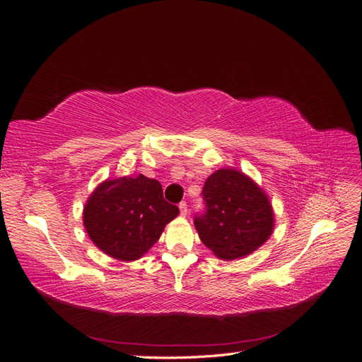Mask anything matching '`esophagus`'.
<instances>
[{"label":"esophagus","instance_id":"1","mask_svg":"<svg viewBox=\"0 0 362 362\" xmlns=\"http://www.w3.org/2000/svg\"><path fill=\"white\" fill-rule=\"evenodd\" d=\"M178 206H180V213H181V216H187V211H189L187 204H185V202H181Z\"/></svg>","mask_w":362,"mask_h":362}]
</instances>
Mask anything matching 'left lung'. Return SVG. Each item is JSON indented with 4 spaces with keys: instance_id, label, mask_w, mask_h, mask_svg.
<instances>
[{
    "instance_id": "left-lung-1",
    "label": "left lung",
    "mask_w": 362,
    "mask_h": 362,
    "mask_svg": "<svg viewBox=\"0 0 362 362\" xmlns=\"http://www.w3.org/2000/svg\"><path fill=\"white\" fill-rule=\"evenodd\" d=\"M205 213L194 216L201 242L225 261L246 257L272 235L275 214L269 196L243 172L226 168L206 178Z\"/></svg>"
}]
</instances>
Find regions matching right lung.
I'll return each mask as SVG.
<instances>
[{"label": "right lung", "mask_w": 362, "mask_h": 362, "mask_svg": "<svg viewBox=\"0 0 362 362\" xmlns=\"http://www.w3.org/2000/svg\"><path fill=\"white\" fill-rule=\"evenodd\" d=\"M178 214L157 180L136 175L98 185L84 205L83 223L95 246L128 262L144 257Z\"/></svg>", "instance_id": "obj_1"}]
</instances>
